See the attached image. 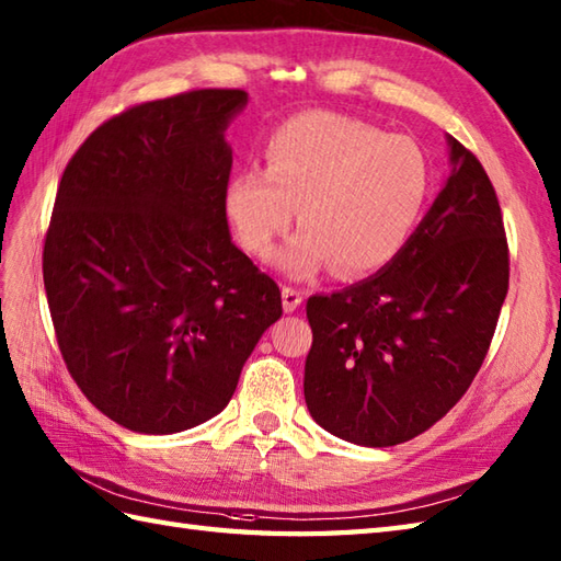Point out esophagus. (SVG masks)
<instances>
[{
  "instance_id": "obj_1",
  "label": "esophagus",
  "mask_w": 561,
  "mask_h": 561,
  "mask_svg": "<svg viewBox=\"0 0 561 561\" xmlns=\"http://www.w3.org/2000/svg\"><path fill=\"white\" fill-rule=\"evenodd\" d=\"M302 300H305V293L302 290L285 285V288H283V309H285V312L290 314V312H295V309H300Z\"/></svg>"
}]
</instances>
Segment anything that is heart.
I'll list each match as a JSON object with an SVG mask.
<instances>
[{
	"mask_svg": "<svg viewBox=\"0 0 561 561\" xmlns=\"http://www.w3.org/2000/svg\"><path fill=\"white\" fill-rule=\"evenodd\" d=\"M430 168L420 146L333 112H302L271 134L266 170L247 168L228 184V216L249 254L268 259L297 230L276 264L309 278L333 264L365 276L401 252L425 208Z\"/></svg>",
	"mask_w": 561,
	"mask_h": 561,
	"instance_id": "1",
	"label": "heart"
}]
</instances>
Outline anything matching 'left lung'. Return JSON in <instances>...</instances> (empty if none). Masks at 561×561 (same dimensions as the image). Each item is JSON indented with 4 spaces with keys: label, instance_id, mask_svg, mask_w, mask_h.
I'll use <instances>...</instances> for the list:
<instances>
[{
    "label": "left lung",
    "instance_id": "obj_1",
    "mask_svg": "<svg viewBox=\"0 0 561 561\" xmlns=\"http://www.w3.org/2000/svg\"><path fill=\"white\" fill-rule=\"evenodd\" d=\"M451 175L375 276L307 300L305 401L327 432L396 446L442 420L476 379L508 290L494 186L454 136Z\"/></svg>",
    "mask_w": 561,
    "mask_h": 561
}]
</instances>
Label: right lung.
Masks as SVG:
<instances>
[{
    "instance_id": "add662e5",
    "label": "right lung",
    "mask_w": 561,
    "mask_h": 561,
    "mask_svg": "<svg viewBox=\"0 0 561 561\" xmlns=\"http://www.w3.org/2000/svg\"><path fill=\"white\" fill-rule=\"evenodd\" d=\"M240 89H202L103 122L61 175L43 280L83 396L141 434L202 425L283 314L276 280L232 244L226 196Z\"/></svg>"
}]
</instances>
